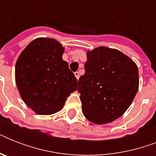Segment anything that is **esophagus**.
Returning <instances> with one entry per match:
<instances>
[{"label": "esophagus", "instance_id": "34e87169", "mask_svg": "<svg viewBox=\"0 0 156 156\" xmlns=\"http://www.w3.org/2000/svg\"><path fill=\"white\" fill-rule=\"evenodd\" d=\"M74 75H75V77L77 79H78V78H79V73H78V71H77V72H74Z\"/></svg>", "mask_w": 156, "mask_h": 156}]
</instances>
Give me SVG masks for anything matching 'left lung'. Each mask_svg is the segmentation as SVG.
<instances>
[{
    "instance_id": "left-lung-1",
    "label": "left lung",
    "mask_w": 156,
    "mask_h": 156,
    "mask_svg": "<svg viewBox=\"0 0 156 156\" xmlns=\"http://www.w3.org/2000/svg\"><path fill=\"white\" fill-rule=\"evenodd\" d=\"M87 57L78 87L83 113L98 125L112 122L125 113L137 94L138 66L119 50L102 46L87 51Z\"/></svg>"
}]
</instances>
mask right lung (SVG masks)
<instances>
[{
	"label": "right lung",
	"instance_id": "1",
	"mask_svg": "<svg viewBox=\"0 0 156 156\" xmlns=\"http://www.w3.org/2000/svg\"><path fill=\"white\" fill-rule=\"evenodd\" d=\"M64 50L57 40L37 38L17 60L15 81L19 94L39 115L59 112L70 93L77 90L78 80L62 59Z\"/></svg>",
	"mask_w": 156,
	"mask_h": 156
}]
</instances>
